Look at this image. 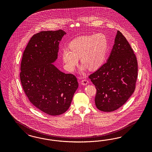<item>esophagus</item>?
<instances>
[{
	"mask_svg": "<svg viewBox=\"0 0 152 152\" xmlns=\"http://www.w3.org/2000/svg\"><path fill=\"white\" fill-rule=\"evenodd\" d=\"M88 83V82L86 79H83L81 81V84H83V85H86Z\"/></svg>",
	"mask_w": 152,
	"mask_h": 152,
	"instance_id": "esophagus-1",
	"label": "esophagus"
}]
</instances>
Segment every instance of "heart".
<instances>
[{
    "label": "heart",
    "instance_id": "heart-1",
    "mask_svg": "<svg viewBox=\"0 0 152 152\" xmlns=\"http://www.w3.org/2000/svg\"><path fill=\"white\" fill-rule=\"evenodd\" d=\"M108 40L102 33L82 36L70 42L69 48L62 51L66 69L74 71L81 58L82 64L91 71L99 69L104 64L108 50Z\"/></svg>",
    "mask_w": 152,
    "mask_h": 152
}]
</instances>
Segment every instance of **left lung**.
Here are the masks:
<instances>
[{
    "label": "left lung",
    "mask_w": 152,
    "mask_h": 152,
    "mask_svg": "<svg viewBox=\"0 0 152 152\" xmlns=\"http://www.w3.org/2000/svg\"><path fill=\"white\" fill-rule=\"evenodd\" d=\"M138 71L133 50L124 35L118 31L107 62L88 76L96 89L95 102L97 108L110 112L123 106L135 89Z\"/></svg>",
    "instance_id": "left-lung-1"
}]
</instances>
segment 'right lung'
Segmentation results:
<instances>
[{
  "instance_id": "add662e5",
  "label": "right lung",
  "mask_w": 152,
  "mask_h": 152,
  "mask_svg": "<svg viewBox=\"0 0 152 152\" xmlns=\"http://www.w3.org/2000/svg\"><path fill=\"white\" fill-rule=\"evenodd\" d=\"M64 31H41L28 42L20 64V78L29 100L47 114L59 115L68 110L78 86L73 74L61 72L52 63L57 58Z\"/></svg>"
}]
</instances>
